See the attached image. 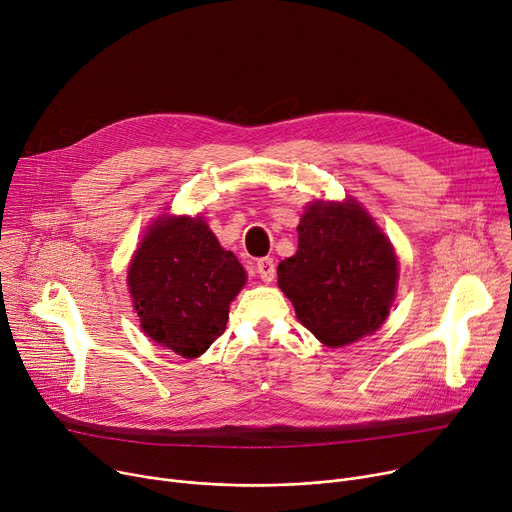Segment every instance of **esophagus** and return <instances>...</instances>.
<instances>
[{"label": "esophagus", "instance_id": "1", "mask_svg": "<svg viewBox=\"0 0 512 512\" xmlns=\"http://www.w3.org/2000/svg\"><path fill=\"white\" fill-rule=\"evenodd\" d=\"M256 272L258 277L264 281V283H270L274 279V272H277V268H274V262L272 258H260L256 262Z\"/></svg>", "mask_w": 512, "mask_h": 512}]
</instances>
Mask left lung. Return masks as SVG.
<instances>
[{"instance_id": "obj_1", "label": "left lung", "mask_w": 512, "mask_h": 512, "mask_svg": "<svg viewBox=\"0 0 512 512\" xmlns=\"http://www.w3.org/2000/svg\"><path fill=\"white\" fill-rule=\"evenodd\" d=\"M297 231V252L277 274L299 322L332 348L373 334L398 287V258L385 233L352 199L311 203Z\"/></svg>"}]
</instances>
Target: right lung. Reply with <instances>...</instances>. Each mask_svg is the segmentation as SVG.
I'll use <instances>...</instances> for the list:
<instances>
[{
	"instance_id": "obj_1",
	"label": "right lung",
	"mask_w": 512,
	"mask_h": 512,
	"mask_svg": "<svg viewBox=\"0 0 512 512\" xmlns=\"http://www.w3.org/2000/svg\"><path fill=\"white\" fill-rule=\"evenodd\" d=\"M129 291L143 332L184 359H196L225 332L229 303L246 270L217 242L203 217H160L129 266Z\"/></svg>"
}]
</instances>
